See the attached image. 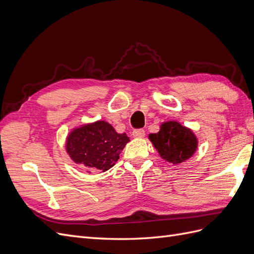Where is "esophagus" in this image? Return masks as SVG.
<instances>
[{
    "mask_svg": "<svg viewBox=\"0 0 254 254\" xmlns=\"http://www.w3.org/2000/svg\"><path fill=\"white\" fill-rule=\"evenodd\" d=\"M132 135L134 137H143L145 135V130L144 129H136L132 131Z\"/></svg>",
    "mask_w": 254,
    "mask_h": 254,
    "instance_id": "34e87169",
    "label": "esophagus"
}]
</instances>
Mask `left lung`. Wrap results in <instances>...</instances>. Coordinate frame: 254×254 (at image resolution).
Here are the masks:
<instances>
[{
    "mask_svg": "<svg viewBox=\"0 0 254 254\" xmlns=\"http://www.w3.org/2000/svg\"><path fill=\"white\" fill-rule=\"evenodd\" d=\"M148 137L161 158L175 165L190 159L198 146L193 131L175 121L163 123L160 131L149 134Z\"/></svg>",
    "mask_w": 254,
    "mask_h": 254,
    "instance_id": "left-lung-1",
    "label": "left lung"
}]
</instances>
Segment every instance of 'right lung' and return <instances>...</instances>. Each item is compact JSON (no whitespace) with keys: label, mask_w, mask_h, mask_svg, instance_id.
Instances as JSON below:
<instances>
[{"label":"right lung","mask_w":254,"mask_h":254,"mask_svg":"<svg viewBox=\"0 0 254 254\" xmlns=\"http://www.w3.org/2000/svg\"><path fill=\"white\" fill-rule=\"evenodd\" d=\"M129 141L126 133H118L109 123L97 121L73 129L65 148L74 162L87 171L106 172L114 166Z\"/></svg>","instance_id":"1"}]
</instances>
